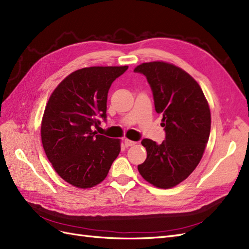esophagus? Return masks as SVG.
Masks as SVG:
<instances>
[{"label": "esophagus", "instance_id": "obj_1", "mask_svg": "<svg viewBox=\"0 0 249 249\" xmlns=\"http://www.w3.org/2000/svg\"><path fill=\"white\" fill-rule=\"evenodd\" d=\"M136 143H137V142H135V141H132V140H129V139H124V145H125L126 147L133 146V145L136 144Z\"/></svg>", "mask_w": 249, "mask_h": 249}]
</instances>
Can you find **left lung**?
I'll return each mask as SVG.
<instances>
[{"mask_svg": "<svg viewBox=\"0 0 249 249\" xmlns=\"http://www.w3.org/2000/svg\"><path fill=\"white\" fill-rule=\"evenodd\" d=\"M134 71L146 77L165 131L161 144L141 141L147 157L138 170L148 183L168 189L189 177L201 160L211 130L209 105L197 82L176 65L155 61Z\"/></svg>", "mask_w": 249, "mask_h": 249, "instance_id": "1", "label": "left lung"}]
</instances>
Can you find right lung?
<instances>
[{
    "mask_svg": "<svg viewBox=\"0 0 249 249\" xmlns=\"http://www.w3.org/2000/svg\"><path fill=\"white\" fill-rule=\"evenodd\" d=\"M127 66H92L67 76L50 96L41 123L49 161L65 182L91 188L105 179L120 152V140L99 135L106 122L111 84Z\"/></svg>",
    "mask_w": 249,
    "mask_h": 249,
    "instance_id": "add662e5",
    "label": "right lung"
}]
</instances>
